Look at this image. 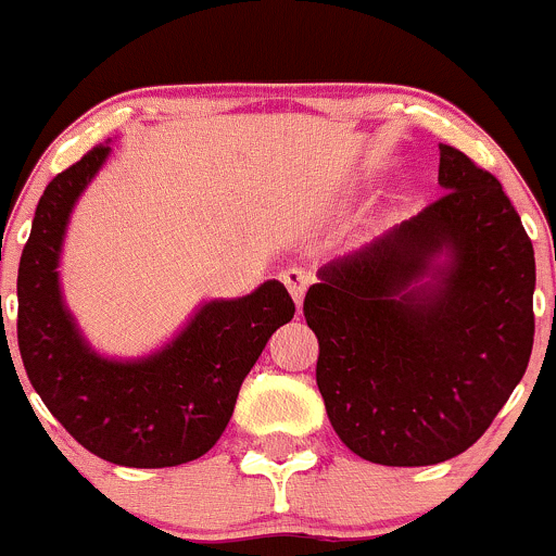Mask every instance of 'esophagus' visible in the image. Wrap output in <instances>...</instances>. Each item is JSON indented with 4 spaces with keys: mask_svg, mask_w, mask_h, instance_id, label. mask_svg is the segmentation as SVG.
I'll return each instance as SVG.
<instances>
[{
    "mask_svg": "<svg viewBox=\"0 0 556 556\" xmlns=\"http://www.w3.org/2000/svg\"><path fill=\"white\" fill-rule=\"evenodd\" d=\"M280 280H283V286L289 289L291 300L296 302V307H302L307 286L313 283V273L307 270V267H286V270L280 273Z\"/></svg>",
    "mask_w": 556,
    "mask_h": 556,
    "instance_id": "esophagus-1",
    "label": "esophagus"
}]
</instances>
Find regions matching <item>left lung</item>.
Listing matches in <instances>:
<instances>
[{
  "instance_id": "obj_1",
  "label": "left lung",
  "mask_w": 556,
  "mask_h": 556,
  "mask_svg": "<svg viewBox=\"0 0 556 556\" xmlns=\"http://www.w3.org/2000/svg\"><path fill=\"white\" fill-rule=\"evenodd\" d=\"M441 200L318 270L305 321L340 441L392 467L467 452L532 354L535 254L492 173L441 146Z\"/></svg>"
}]
</instances>
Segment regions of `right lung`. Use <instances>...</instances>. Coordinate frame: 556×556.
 <instances>
[{
	"mask_svg": "<svg viewBox=\"0 0 556 556\" xmlns=\"http://www.w3.org/2000/svg\"><path fill=\"white\" fill-rule=\"evenodd\" d=\"M110 156L97 146L37 202L18 267V349L46 408L84 448L113 465L175 467L216 446L238 392L294 300L267 280L238 300H211L153 354L110 359L80 334L59 286L75 202Z\"/></svg>",
	"mask_w": 556,
	"mask_h": 556,
	"instance_id": "right-lung-1",
	"label": "right lung"
}]
</instances>
